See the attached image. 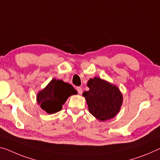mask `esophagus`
<instances>
[{
  "instance_id": "esophagus-1",
  "label": "esophagus",
  "mask_w": 160,
  "mask_h": 160,
  "mask_svg": "<svg viewBox=\"0 0 160 160\" xmlns=\"http://www.w3.org/2000/svg\"><path fill=\"white\" fill-rule=\"evenodd\" d=\"M77 92H78V94H82L83 90H82V87H77Z\"/></svg>"
}]
</instances>
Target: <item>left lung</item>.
Masks as SVG:
<instances>
[{"instance_id": "1", "label": "left lung", "mask_w": 160, "mask_h": 160, "mask_svg": "<svg viewBox=\"0 0 160 160\" xmlns=\"http://www.w3.org/2000/svg\"><path fill=\"white\" fill-rule=\"evenodd\" d=\"M88 92L83 93L88 111L100 121L114 117L122 107L123 97L117 86L99 77L88 81Z\"/></svg>"}]
</instances>
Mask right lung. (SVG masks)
Returning <instances> with one entry per match:
<instances>
[{"label": "right lung", "instance_id": "obj_1", "mask_svg": "<svg viewBox=\"0 0 160 160\" xmlns=\"http://www.w3.org/2000/svg\"><path fill=\"white\" fill-rule=\"evenodd\" d=\"M77 94V91L69 83L53 78L38 93L36 100L43 110L48 114H54L61 110L62 105L70 96Z\"/></svg>", "mask_w": 160, "mask_h": 160}]
</instances>
